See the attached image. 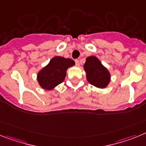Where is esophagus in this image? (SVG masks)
I'll return each mask as SVG.
<instances>
[{
	"instance_id": "1",
	"label": "esophagus",
	"mask_w": 146,
	"mask_h": 146,
	"mask_svg": "<svg viewBox=\"0 0 146 146\" xmlns=\"http://www.w3.org/2000/svg\"><path fill=\"white\" fill-rule=\"evenodd\" d=\"M75 62H76V65L77 67L79 66V61H78V59H76V60H75Z\"/></svg>"
}]
</instances>
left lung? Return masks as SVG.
I'll return each instance as SVG.
<instances>
[{"mask_svg":"<svg viewBox=\"0 0 146 146\" xmlns=\"http://www.w3.org/2000/svg\"><path fill=\"white\" fill-rule=\"evenodd\" d=\"M83 67L87 82L92 85L100 89H104L109 85L111 74L96 56H90L86 58Z\"/></svg>","mask_w":146,"mask_h":146,"instance_id":"obj_1","label":"left lung"}]
</instances>
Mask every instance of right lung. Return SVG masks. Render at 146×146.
<instances>
[{
  "instance_id": "obj_1",
  "label": "right lung",
  "mask_w": 146,
  "mask_h": 146,
  "mask_svg": "<svg viewBox=\"0 0 146 146\" xmlns=\"http://www.w3.org/2000/svg\"><path fill=\"white\" fill-rule=\"evenodd\" d=\"M75 65L71 59L62 56H54L49 63L42 68L36 75V80L40 87L48 90H54L59 84L64 82L67 70Z\"/></svg>"
}]
</instances>
